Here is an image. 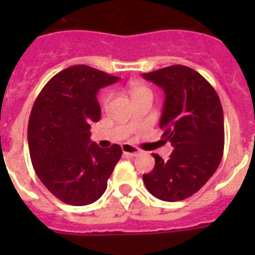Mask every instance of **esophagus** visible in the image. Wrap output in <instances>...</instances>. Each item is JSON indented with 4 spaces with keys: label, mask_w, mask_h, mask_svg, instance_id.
I'll use <instances>...</instances> for the list:
<instances>
[{
    "label": "esophagus",
    "mask_w": 255,
    "mask_h": 255,
    "mask_svg": "<svg viewBox=\"0 0 255 255\" xmlns=\"http://www.w3.org/2000/svg\"><path fill=\"white\" fill-rule=\"evenodd\" d=\"M121 148H123V152L125 153V154L130 155V157H135V155H138L139 153H140V149L136 147H134V145H131V144L129 143H124L123 145H121Z\"/></svg>",
    "instance_id": "obj_1"
}]
</instances>
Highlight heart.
Listing matches in <instances>:
<instances>
[{"label": "heart", "mask_w": 255, "mask_h": 255, "mask_svg": "<svg viewBox=\"0 0 255 255\" xmlns=\"http://www.w3.org/2000/svg\"><path fill=\"white\" fill-rule=\"evenodd\" d=\"M145 92H149V91H148L145 87H143V85H139V84L130 85V94H131V97L138 96V94H141V93H145ZM105 101H107V97H106Z\"/></svg>", "instance_id": "heart-1"}]
</instances>
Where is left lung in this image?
<instances>
[{
	"label": "left lung",
	"instance_id": "left-lung-1",
	"mask_svg": "<svg viewBox=\"0 0 255 255\" xmlns=\"http://www.w3.org/2000/svg\"><path fill=\"white\" fill-rule=\"evenodd\" d=\"M164 92L159 128L173 147L168 161L153 153L152 172L143 175L150 194L177 202L195 194L216 172L225 145L224 111L218 94L203 76L182 65L143 74Z\"/></svg>",
	"mask_w": 255,
	"mask_h": 255
}]
</instances>
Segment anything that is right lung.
<instances>
[{"label": "right lung", "mask_w": 255, "mask_h": 255, "mask_svg": "<svg viewBox=\"0 0 255 255\" xmlns=\"http://www.w3.org/2000/svg\"><path fill=\"white\" fill-rule=\"evenodd\" d=\"M120 78L87 65L67 67L44 85L31 108L29 152L43 185L64 203L87 206L100 199L121 158L119 144L91 141V124L101 119L97 93Z\"/></svg>", "instance_id": "add662e5"}]
</instances>
